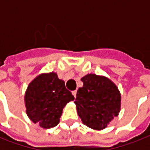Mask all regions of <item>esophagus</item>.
Segmentation results:
<instances>
[{
  "label": "esophagus",
  "mask_w": 150,
  "mask_h": 150,
  "mask_svg": "<svg viewBox=\"0 0 150 150\" xmlns=\"http://www.w3.org/2000/svg\"><path fill=\"white\" fill-rule=\"evenodd\" d=\"M71 93H72V95L75 96V97H76V93H77V91H76V90H74V91H72Z\"/></svg>",
  "instance_id": "esophagus-1"
}]
</instances>
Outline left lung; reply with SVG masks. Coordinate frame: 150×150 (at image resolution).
<instances>
[{
  "label": "left lung",
  "mask_w": 150,
  "mask_h": 150,
  "mask_svg": "<svg viewBox=\"0 0 150 150\" xmlns=\"http://www.w3.org/2000/svg\"><path fill=\"white\" fill-rule=\"evenodd\" d=\"M82 87L78 89L74 103L85 125L102 130L118 115L121 94L114 82L104 76L88 74L81 79Z\"/></svg>",
  "instance_id": "1"
}]
</instances>
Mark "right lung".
<instances>
[{
	"label": "right lung",
	"mask_w": 150,
	"mask_h": 150,
	"mask_svg": "<svg viewBox=\"0 0 150 150\" xmlns=\"http://www.w3.org/2000/svg\"><path fill=\"white\" fill-rule=\"evenodd\" d=\"M74 99L56 73L42 74L27 88L25 95L26 114L33 122L42 128H54L60 121L64 107Z\"/></svg>",
	"instance_id": "right-lung-1"
}]
</instances>
